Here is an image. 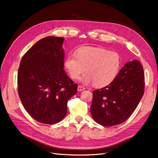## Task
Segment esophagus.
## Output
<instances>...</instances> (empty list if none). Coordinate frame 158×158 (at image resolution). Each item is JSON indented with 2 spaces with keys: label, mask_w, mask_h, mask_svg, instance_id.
I'll return each instance as SVG.
<instances>
[{
  "label": "esophagus",
  "mask_w": 158,
  "mask_h": 158,
  "mask_svg": "<svg viewBox=\"0 0 158 158\" xmlns=\"http://www.w3.org/2000/svg\"><path fill=\"white\" fill-rule=\"evenodd\" d=\"M85 89V88L82 86V85H78V92H81V91H83Z\"/></svg>",
  "instance_id": "34e87169"
}]
</instances>
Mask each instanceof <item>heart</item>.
I'll return each instance as SVG.
<instances>
[{"instance_id": "obj_1", "label": "heart", "mask_w": 158, "mask_h": 158, "mask_svg": "<svg viewBox=\"0 0 158 158\" xmlns=\"http://www.w3.org/2000/svg\"><path fill=\"white\" fill-rule=\"evenodd\" d=\"M64 66L70 77L77 79L85 70L87 74L80 79L84 84L94 83L103 87L112 82L121 67L120 56L116 52L100 47H84L75 55H69Z\"/></svg>"}]
</instances>
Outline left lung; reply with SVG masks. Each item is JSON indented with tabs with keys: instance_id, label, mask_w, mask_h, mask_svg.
<instances>
[{
	"instance_id": "1",
	"label": "left lung",
	"mask_w": 158,
	"mask_h": 158,
	"mask_svg": "<svg viewBox=\"0 0 158 158\" xmlns=\"http://www.w3.org/2000/svg\"><path fill=\"white\" fill-rule=\"evenodd\" d=\"M144 79V70L140 62H128L111 84L93 92L90 112L94 120L104 127L125 122L143 96Z\"/></svg>"
}]
</instances>
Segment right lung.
<instances>
[{"label": "right lung", "instance_id": "right-lung-1", "mask_svg": "<svg viewBox=\"0 0 158 158\" xmlns=\"http://www.w3.org/2000/svg\"><path fill=\"white\" fill-rule=\"evenodd\" d=\"M63 37L49 36L23 56L18 72V91L23 106L37 121L53 125L67 113L68 100L77 93L64 70Z\"/></svg>", "mask_w": 158, "mask_h": 158}]
</instances>
